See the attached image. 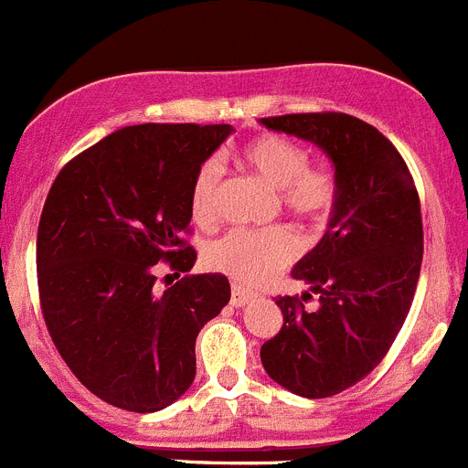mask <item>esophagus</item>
Returning <instances> with one entry per match:
<instances>
[{
  "instance_id": "obj_1",
  "label": "esophagus",
  "mask_w": 468,
  "mask_h": 468,
  "mask_svg": "<svg viewBox=\"0 0 468 468\" xmlns=\"http://www.w3.org/2000/svg\"><path fill=\"white\" fill-rule=\"evenodd\" d=\"M253 292L250 291H243V288H237V285H234V288H231V307H246L248 302L253 300Z\"/></svg>"
}]
</instances>
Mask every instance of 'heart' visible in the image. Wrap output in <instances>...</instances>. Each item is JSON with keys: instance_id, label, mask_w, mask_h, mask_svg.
<instances>
[{"instance_id": "heart-1", "label": "heart", "mask_w": 468, "mask_h": 468, "mask_svg": "<svg viewBox=\"0 0 468 468\" xmlns=\"http://www.w3.org/2000/svg\"><path fill=\"white\" fill-rule=\"evenodd\" d=\"M239 166L267 189L276 192L283 210L304 225H324L333 215L340 183L330 168L309 166L307 150L283 135H260L237 152ZM220 164L206 161L189 189V210L194 222L210 225L218 215ZM297 239L285 227L264 231L231 229L206 248V264L241 285H258L295 260Z\"/></svg>"}]
</instances>
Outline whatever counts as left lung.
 <instances>
[{"instance_id":"obj_1","label":"left lung","mask_w":468,"mask_h":468,"mask_svg":"<svg viewBox=\"0 0 468 468\" xmlns=\"http://www.w3.org/2000/svg\"><path fill=\"white\" fill-rule=\"evenodd\" d=\"M260 123L321 147L340 183L324 239L292 270L307 291L276 297L283 325L260 349L276 384L328 399L375 370L403 328L424 253L420 197L399 150L361 119L309 112Z\"/></svg>"}]
</instances>
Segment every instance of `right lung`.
I'll return each mask as SVG.
<instances>
[{
	"label": "right lung",
	"instance_id": "obj_1",
	"mask_svg": "<svg viewBox=\"0 0 468 468\" xmlns=\"http://www.w3.org/2000/svg\"><path fill=\"white\" fill-rule=\"evenodd\" d=\"M229 123H140L74 156L53 180L37 231L41 314L90 394L156 412L192 387L198 330L229 302L222 274L156 291V264L189 271V189Z\"/></svg>",
	"mask_w": 468,
	"mask_h": 468
}]
</instances>
